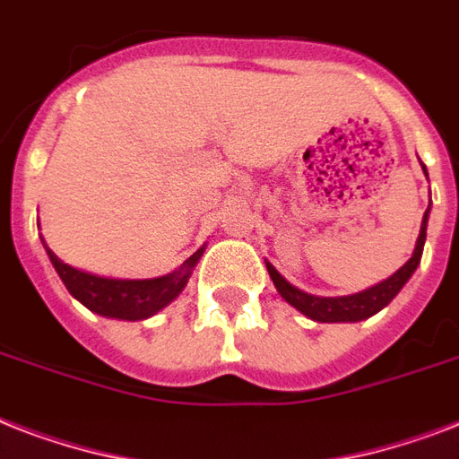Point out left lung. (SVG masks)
I'll list each match as a JSON object with an SVG mask.
<instances>
[{"mask_svg":"<svg viewBox=\"0 0 459 459\" xmlns=\"http://www.w3.org/2000/svg\"><path fill=\"white\" fill-rule=\"evenodd\" d=\"M421 169L427 173V166L421 164ZM429 212H431V204H429L427 212H424V219H421L420 238H417V245H414L412 257L407 259L393 276L384 279L377 286L367 288V290H359V293L342 295V298H321V295L305 293L298 286H293L290 281H286L276 272V266L272 262H266V272L272 276L273 286H276L281 298L290 307H295L298 312L305 314L307 319L321 321V324H352V321L369 319L377 312H381L403 290L407 281L412 279V273L417 272V266L421 262V252H424V243H427Z\"/></svg>","mask_w":459,"mask_h":459,"instance_id":"obj_1","label":"left lung"}]
</instances>
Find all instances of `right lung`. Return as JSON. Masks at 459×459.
I'll use <instances>...</instances> for the list:
<instances>
[{"mask_svg": "<svg viewBox=\"0 0 459 459\" xmlns=\"http://www.w3.org/2000/svg\"><path fill=\"white\" fill-rule=\"evenodd\" d=\"M42 245H45L47 257L52 262L54 272L59 273V279L64 281V286L75 300L100 316L121 321L150 319L159 309L171 305L183 293V288L187 286L193 269L204 252V245H202L200 250L190 255L176 272L157 276V279H109V276H97V273L82 272V269H75V266L61 262L47 247L45 238H42Z\"/></svg>", "mask_w": 459, "mask_h": 459, "instance_id": "1", "label": "right lung"}]
</instances>
